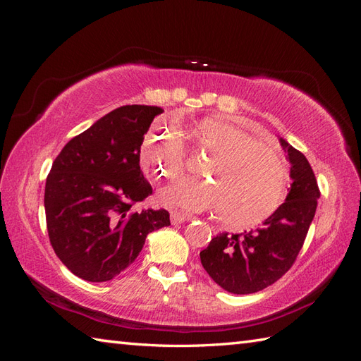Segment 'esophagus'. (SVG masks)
<instances>
[{
    "label": "esophagus",
    "mask_w": 361,
    "mask_h": 361,
    "mask_svg": "<svg viewBox=\"0 0 361 361\" xmlns=\"http://www.w3.org/2000/svg\"><path fill=\"white\" fill-rule=\"evenodd\" d=\"M190 220H192V216H190V215H183L180 212H171L170 214L171 224H180L183 221H190Z\"/></svg>",
    "instance_id": "obj_1"
}]
</instances>
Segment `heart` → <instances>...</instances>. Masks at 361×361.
<instances>
[{"mask_svg":"<svg viewBox=\"0 0 361 361\" xmlns=\"http://www.w3.org/2000/svg\"><path fill=\"white\" fill-rule=\"evenodd\" d=\"M200 150L211 157L206 179L182 178L158 192V202L182 212L216 211L221 223L253 226L276 211L285 197L288 166L281 152L255 140L221 118L204 120L194 129ZM143 169L158 178H174L187 162L183 137L176 128H152L140 149Z\"/></svg>","mask_w":361,"mask_h":361,"instance_id":"1","label":"heart"}]
</instances>
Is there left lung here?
<instances>
[{
  "label": "left lung",
  "instance_id": "obj_1",
  "mask_svg": "<svg viewBox=\"0 0 361 361\" xmlns=\"http://www.w3.org/2000/svg\"><path fill=\"white\" fill-rule=\"evenodd\" d=\"M290 164V190L285 203L260 227L243 233H220L200 251L202 265L224 290L245 295L271 286L293 265L316 212L319 188L310 164L280 138Z\"/></svg>",
  "mask_w": 361,
  "mask_h": 361
}]
</instances>
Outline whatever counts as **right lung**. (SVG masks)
<instances>
[{
  "mask_svg": "<svg viewBox=\"0 0 361 361\" xmlns=\"http://www.w3.org/2000/svg\"><path fill=\"white\" fill-rule=\"evenodd\" d=\"M164 110L125 105L73 137L52 162L45 187L51 245L64 267L87 281H108L140 255L150 232L170 226L166 209L133 206L152 194L140 149Z\"/></svg>",
  "mask_w": 361,
  "mask_h": 361,
  "instance_id": "right-lung-1",
  "label": "right lung"
}]
</instances>
